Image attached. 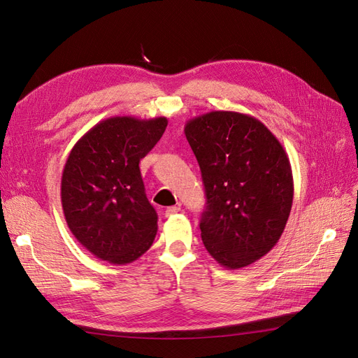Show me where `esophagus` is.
<instances>
[{"mask_svg": "<svg viewBox=\"0 0 358 358\" xmlns=\"http://www.w3.org/2000/svg\"><path fill=\"white\" fill-rule=\"evenodd\" d=\"M179 212H180L179 206H170V208L166 209V216H173V215H176Z\"/></svg>", "mask_w": 358, "mask_h": 358, "instance_id": "1", "label": "esophagus"}]
</instances>
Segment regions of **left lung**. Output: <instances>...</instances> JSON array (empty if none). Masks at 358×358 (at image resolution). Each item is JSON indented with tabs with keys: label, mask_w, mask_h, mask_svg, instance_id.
I'll return each instance as SVG.
<instances>
[{
	"label": "left lung",
	"mask_w": 358,
	"mask_h": 358,
	"mask_svg": "<svg viewBox=\"0 0 358 358\" xmlns=\"http://www.w3.org/2000/svg\"><path fill=\"white\" fill-rule=\"evenodd\" d=\"M185 136L201 170V241L225 268L255 263L282 236L294 196L288 155L257 117L213 110L189 119Z\"/></svg>",
	"instance_id": "left-lung-1"
}]
</instances>
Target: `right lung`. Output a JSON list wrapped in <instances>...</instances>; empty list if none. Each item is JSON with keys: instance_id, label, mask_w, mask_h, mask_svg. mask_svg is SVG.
<instances>
[{"instance_id": "right-lung-1", "label": "right lung", "mask_w": 358, "mask_h": 358, "mask_svg": "<svg viewBox=\"0 0 358 358\" xmlns=\"http://www.w3.org/2000/svg\"><path fill=\"white\" fill-rule=\"evenodd\" d=\"M166 116H112L94 125L71 149L61 179L70 231L103 262L128 264L142 257L158 230L138 162L164 134Z\"/></svg>"}]
</instances>
